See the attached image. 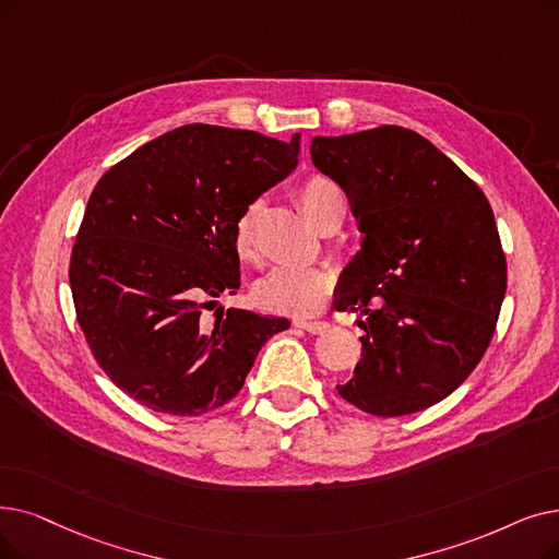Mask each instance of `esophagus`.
<instances>
[{
  "instance_id": "obj_1",
  "label": "esophagus",
  "mask_w": 559,
  "mask_h": 559,
  "mask_svg": "<svg viewBox=\"0 0 559 559\" xmlns=\"http://www.w3.org/2000/svg\"><path fill=\"white\" fill-rule=\"evenodd\" d=\"M295 326H299L308 333H324L329 329L326 322H318V320H295Z\"/></svg>"
}]
</instances>
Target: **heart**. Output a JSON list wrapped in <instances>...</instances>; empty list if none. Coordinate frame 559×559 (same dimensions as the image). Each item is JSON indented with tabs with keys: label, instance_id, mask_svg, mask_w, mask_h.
I'll list each match as a JSON object with an SVG mask.
<instances>
[{
	"label": "heart",
	"instance_id": "obj_1",
	"mask_svg": "<svg viewBox=\"0 0 559 559\" xmlns=\"http://www.w3.org/2000/svg\"><path fill=\"white\" fill-rule=\"evenodd\" d=\"M337 189L324 178H310L297 193V203L306 219L312 224L320 210L335 197ZM260 203H251L237 216L233 228V247L239 260L258 262V226ZM331 272L320 264H278L266 272L253 285V299L260 308L281 314H306L318 312L331 293Z\"/></svg>",
	"mask_w": 559,
	"mask_h": 559
}]
</instances>
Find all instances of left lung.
I'll return each instance as SVG.
<instances>
[{
    "label": "left lung",
    "instance_id": "1",
    "mask_svg": "<svg viewBox=\"0 0 559 559\" xmlns=\"http://www.w3.org/2000/svg\"><path fill=\"white\" fill-rule=\"evenodd\" d=\"M310 157L347 193L362 233L335 289V308L358 312L362 329L360 360L337 393L381 418L445 400L487 352L507 289L487 197L397 126L314 136Z\"/></svg>",
    "mask_w": 559,
    "mask_h": 559
}]
</instances>
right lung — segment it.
<instances>
[{
	"label": "right lung",
	"mask_w": 559,
	"mask_h": 559,
	"mask_svg": "<svg viewBox=\"0 0 559 559\" xmlns=\"http://www.w3.org/2000/svg\"><path fill=\"white\" fill-rule=\"evenodd\" d=\"M251 130L182 126L143 143L95 185L72 247L70 289L86 343L120 391L157 414L233 400L285 318L203 308L239 289L237 216L299 164Z\"/></svg>",
	"instance_id": "add662e5"
}]
</instances>
